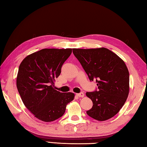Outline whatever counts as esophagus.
I'll return each mask as SVG.
<instances>
[{
	"mask_svg": "<svg viewBox=\"0 0 147 147\" xmlns=\"http://www.w3.org/2000/svg\"><path fill=\"white\" fill-rule=\"evenodd\" d=\"M76 95L78 96H79V97H84V96H85V94L83 92H81L80 93H76Z\"/></svg>",
	"mask_w": 147,
	"mask_h": 147,
	"instance_id": "esophagus-1",
	"label": "esophagus"
}]
</instances>
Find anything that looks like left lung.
<instances>
[{"mask_svg": "<svg viewBox=\"0 0 147 147\" xmlns=\"http://www.w3.org/2000/svg\"><path fill=\"white\" fill-rule=\"evenodd\" d=\"M90 81L96 80L98 91L86 92L93 107L86 114L104 121L117 114L123 107L129 92V74L122 59L108 49H73Z\"/></svg>", "mask_w": 147, "mask_h": 147, "instance_id": "1", "label": "left lung"}]
</instances>
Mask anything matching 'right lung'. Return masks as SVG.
<instances>
[{
	"instance_id": "1",
	"label": "right lung",
	"mask_w": 147,
	"mask_h": 147,
	"mask_svg": "<svg viewBox=\"0 0 147 147\" xmlns=\"http://www.w3.org/2000/svg\"><path fill=\"white\" fill-rule=\"evenodd\" d=\"M72 49H43L30 54L20 65L16 86L24 105L36 118L52 122L63 115L73 93H61L54 87Z\"/></svg>"
}]
</instances>
